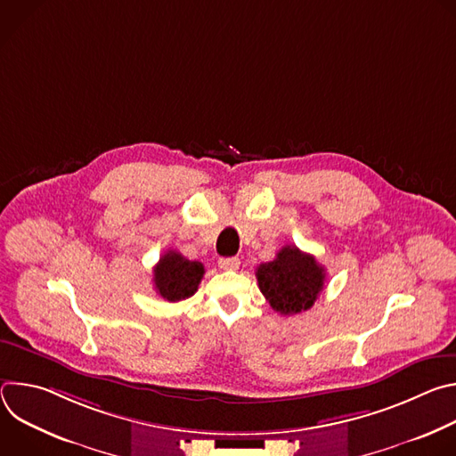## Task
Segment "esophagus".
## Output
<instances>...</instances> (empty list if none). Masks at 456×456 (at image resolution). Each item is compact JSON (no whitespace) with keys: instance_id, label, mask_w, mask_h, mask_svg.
<instances>
[{"instance_id":"obj_1","label":"esophagus","mask_w":456,"mask_h":456,"mask_svg":"<svg viewBox=\"0 0 456 456\" xmlns=\"http://www.w3.org/2000/svg\"><path fill=\"white\" fill-rule=\"evenodd\" d=\"M218 267L224 271H236L240 267V259L236 256L232 257H220L218 259Z\"/></svg>"}]
</instances>
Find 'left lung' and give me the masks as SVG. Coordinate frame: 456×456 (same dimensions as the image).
I'll use <instances>...</instances> for the list:
<instances>
[{
	"mask_svg": "<svg viewBox=\"0 0 456 456\" xmlns=\"http://www.w3.org/2000/svg\"><path fill=\"white\" fill-rule=\"evenodd\" d=\"M257 287L281 315L308 310L324 287V269L312 254L285 245L273 262L256 269Z\"/></svg>",
	"mask_w": 456,
	"mask_h": 456,
	"instance_id": "1",
	"label": "left lung"
}]
</instances>
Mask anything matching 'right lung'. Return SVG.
Instances as JSON below:
<instances>
[{
  "instance_id": "1",
  "label": "right lung",
  "mask_w": 456,
  "mask_h": 456,
  "mask_svg": "<svg viewBox=\"0 0 456 456\" xmlns=\"http://www.w3.org/2000/svg\"><path fill=\"white\" fill-rule=\"evenodd\" d=\"M204 273L206 271L200 262H191L180 252L167 250L153 269L155 290L171 303L187 299L199 290Z\"/></svg>"
}]
</instances>
